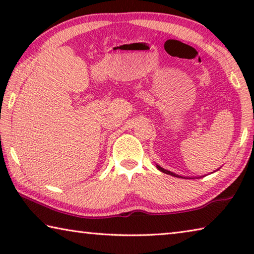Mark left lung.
I'll use <instances>...</instances> for the list:
<instances>
[{
	"instance_id": "1",
	"label": "left lung",
	"mask_w": 254,
	"mask_h": 254,
	"mask_svg": "<svg viewBox=\"0 0 254 254\" xmlns=\"http://www.w3.org/2000/svg\"><path fill=\"white\" fill-rule=\"evenodd\" d=\"M156 167L158 168V170H160L161 173H165V174H167V175H170V176H174V177H178V178H186V179H191L190 177H183V176H179V175H177V174H175V173H171V171H169V170H167V169H165V168H162V167H160L159 165H156ZM218 170V169H217Z\"/></svg>"
}]
</instances>
